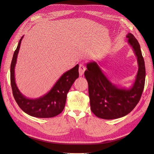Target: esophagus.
I'll return each mask as SVG.
<instances>
[{
    "mask_svg": "<svg viewBox=\"0 0 154 154\" xmlns=\"http://www.w3.org/2000/svg\"><path fill=\"white\" fill-rule=\"evenodd\" d=\"M85 70H86L85 66L84 64H81L79 65V75H80L81 76L83 74H84Z\"/></svg>",
    "mask_w": 154,
    "mask_h": 154,
    "instance_id": "1",
    "label": "esophagus"
}]
</instances>
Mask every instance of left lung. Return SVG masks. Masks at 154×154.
Returning a JSON list of instances; mask_svg holds the SVG:
<instances>
[{"mask_svg": "<svg viewBox=\"0 0 154 154\" xmlns=\"http://www.w3.org/2000/svg\"><path fill=\"white\" fill-rule=\"evenodd\" d=\"M138 63L135 81L130 88H122L113 85L103 73L97 63H87L85 76L88 83L91 110L104 119H114L124 117L133 110L139 103L145 82V65L137 39L129 33L126 35Z\"/></svg>", "mask_w": 154, "mask_h": 154, "instance_id": "1", "label": "left lung"}]
</instances>
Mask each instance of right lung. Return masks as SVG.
I'll list each match as a JSON object with an SVG mask.
<instances>
[{"label": "right lung", "mask_w": 154, "mask_h": 154, "mask_svg": "<svg viewBox=\"0 0 154 154\" xmlns=\"http://www.w3.org/2000/svg\"><path fill=\"white\" fill-rule=\"evenodd\" d=\"M23 36L14 52L10 67V80L13 95L19 107L26 113L38 118H50L63 111L67 94L79 77V64L63 73L48 93L37 99H28L21 94L15 83V67Z\"/></svg>", "instance_id": "add662e5"}]
</instances>
